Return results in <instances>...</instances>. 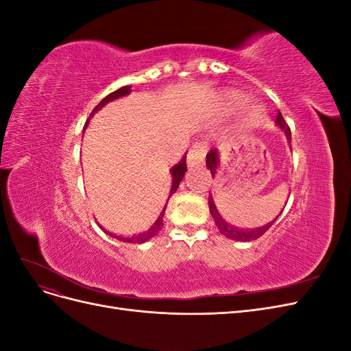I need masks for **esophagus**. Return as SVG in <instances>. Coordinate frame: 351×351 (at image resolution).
<instances>
[{"label":"esophagus","mask_w":351,"mask_h":351,"mask_svg":"<svg viewBox=\"0 0 351 351\" xmlns=\"http://www.w3.org/2000/svg\"><path fill=\"white\" fill-rule=\"evenodd\" d=\"M206 149H208V147H206V145H205L204 142H196V143L189 149V154H187V165H189L190 168L204 165Z\"/></svg>","instance_id":"esophagus-1"}]
</instances>
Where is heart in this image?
<instances>
[{
  "instance_id": "heart-1",
  "label": "heart",
  "mask_w": 351,
  "mask_h": 351,
  "mask_svg": "<svg viewBox=\"0 0 351 351\" xmlns=\"http://www.w3.org/2000/svg\"><path fill=\"white\" fill-rule=\"evenodd\" d=\"M226 102L228 107L236 108V107H240V105L244 102V97L240 92L232 90L226 95ZM261 115H262V110L259 108V105H250L246 111V115H244V119H246V121L253 123V121H258L261 119Z\"/></svg>"
}]
</instances>
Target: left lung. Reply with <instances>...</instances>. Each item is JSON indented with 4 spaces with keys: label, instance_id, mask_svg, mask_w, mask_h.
<instances>
[{
    "label": "left lung",
    "instance_id": "obj_1",
    "mask_svg": "<svg viewBox=\"0 0 351 351\" xmlns=\"http://www.w3.org/2000/svg\"><path fill=\"white\" fill-rule=\"evenodd\" d=\"M275 124H277V125L280 127V129H282V130L285 132L287 139H289L290 143H291V130H290L289 124L285 123L284 117H282V114H281L280 111H278V115H277V120H275ZM206 165H208V168L210 169L212 177H214V174H215V171H217V168H218V151H217V149H210V151L208 152V155H206ZM208 204H209V212H210V215H212V218H214L215 226H217V228L219 230L221 234L226 236L227 239L237 240V241H252V240H256V239L262 237V236L265 234V232H267V231L272 227L274 222L277 221V218H278V217H277L274 221L268 222L267 226H262V227H259V228H250V230L239 228V227H234V226L228 224V222H226L224 219H222V217L219 215V212L217 210V206H215L214 200H212L210 196H209V199H208Z\"/></svg>",
    "mask_w": 351,
    "mask_h": 351
}]
</instances>
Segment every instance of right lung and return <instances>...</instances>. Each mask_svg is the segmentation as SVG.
Masks as SVG:
<instances>
[{
    "instance_id": "obj_1",
    "label": "right lung",
    "mask_w": 351,
    "mask_h": 351,
    "mask_svg": "<svg viewBox=\"0 0 351 351\" xmlns=\"http://www.w3.org/2000/svg\"><path fill=\"white\" fill-rule=\"evenodd\" d=\"M132 92V89H130V86H123V88H120V89H117L115 92H111L108 97H105L97 107H95V110L92 111V114L90 115H93V112L97 111V110H101L105 104H108L110 101H114V99H117V98H121V97H124V95H129ZM88 123H89V120L86 121V124H84V127H83V130H86V125H88ZM187 171V165H186V156L182 159V162L180 164H177V165H174L173 168H171V174H173V186H171V190H169V196H171L173 193H176V190H177V187H178V184H180V182H182L183 180V177H184V173ZM169 199V197H168ZM167 204H168V200H167ZM165 209H167V205L164 206V209H162V212H161V215L158 217V219L155 221V224L147 230V231H145V232H142V234H137V236H133V237H117L115 234H114V237L115 239H119V240H121V241H125V243H137V244H141V243H145V241H147L149 239H152L154 236H156L158 232H159V230L162 228V226H164V214H165ZM110 236H112L111 232H108Z\"/></svg>"
}]
</instances>
